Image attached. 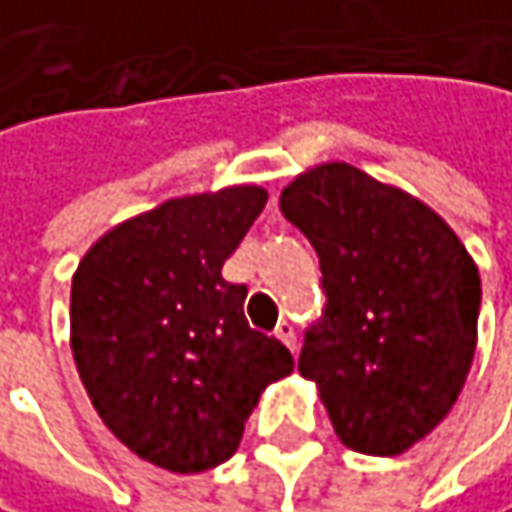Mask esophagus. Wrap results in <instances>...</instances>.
Returning <instances> with one entry per match:
<instances>
[{"instance_id":"obj_1","label":"esophagus","mask_w":512,"mask_h":512,"mask_svg":"<svg viewBox=\"0 0 512 512\" xmlns=\"http://www.w3.org/2000/svg\"><path fill=\"white\" fill-rule=\"evenodd\" d=\"M275 337H278L287 349L296 354V328H293L290 322H281V325H278V331H275Z\"/></svg>"}]
</instances>
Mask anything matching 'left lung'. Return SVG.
Returning <instances> with one entry per match:
<instances>
[{
	"label": "left lung",
	"instance_id": "obj_1",
	"mask_svg": "<svg viewBox=\"0 0 512 512\" xmlns=\"http://www.w3.org/2000/svg\"><path fill=\"white\" fill-rule=\"evenodd\" d=\"M281 213L316 249L328 296L299 372L343 445L395 457L440 425L466 384L478 266L437 210L351 163L296 175Z\"/></svg>",
	"mask_w": 512,
	"mask_h": 512
}]
</instances>
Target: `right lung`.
Here are the masks:
<instances>
[{
	"mask_svg": "<svg viewBox=\"0 0 512 512\" xmlns=\"http://www.w3.org/2000/svg\"><path fill=\"white\" fill-rule=\"evenodd\" d=\"M266 199L257 184L169 199L102 234L72 275L81 384L108 431L166 472L225 463L260 393L296 366L222 278Z\"/></svg>",
	"mask_w": 512,
	"mask_h": 512,
	"instance_id": "right-lung-1",
	"label": "right lung"
}]
</instances>
